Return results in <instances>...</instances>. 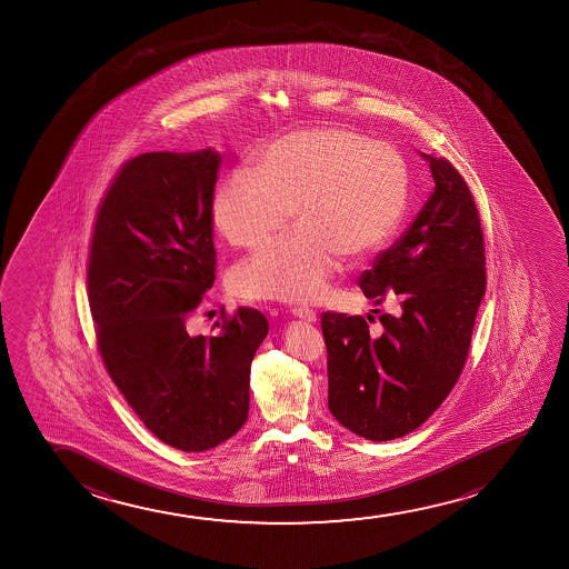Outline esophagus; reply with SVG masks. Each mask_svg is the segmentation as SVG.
I'll list each match as a JSON object with an SVG mask.
<instances>
[{"mask_svg": "<svg viewBox=\"0 0 569 569\" xmlns=\"http://www.w3.org/2000/svg\"><path fill=\"white\" fill-rule=\"evenodd\" d=\"M293 317L297 319L307 320V322H315L317 320V312L309 309V307H293V309H289Z\"/></svg>", "mask_w": 569, "mask_h": 569, "instance_id": "1", "label": "esophagus"}]
</instances>
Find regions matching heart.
<instances>
[{"label":"heart","mask_w":569,"mask_h":569,"mask_svg":"<svg viewBox=\"0 0 569 569\" xmlns=\"http://www.w3.org/2000/svg\"><path fill=\"white\" fill-rule=\"evenodd\" d=\"M410 174L405 157L385 141L343 128H305L260 149L250 171L219 180L211 218L229 244L252 249L234 266L231 286L247 299L315 301L340 257L379 249L405 216Z\"/></svg>","instance_id":"1"}]
</instances>
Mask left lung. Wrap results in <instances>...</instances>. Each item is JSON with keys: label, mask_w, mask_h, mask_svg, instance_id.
<instances>
[{"label": "left lung", "mask_w": 569, "mask_h": 569, "mask_svg": "<svg viewBox=\"0 0 569 569\" xmlns=\"http://www.w3.org/2000/svg\"><path fill=\"white\" fill-rule=\"evenodd\" d=\"M436 188L418 218L373 268L359 276L366 297H397L379 328L359 315L322 312L328 408L343 428L390 441L436 412L467 363L486 293V250L475 196L455 164L421 153ZM375 312H381L375 309Z\"/></svg>", "instance_id": "8db88e82"}]
</instances>
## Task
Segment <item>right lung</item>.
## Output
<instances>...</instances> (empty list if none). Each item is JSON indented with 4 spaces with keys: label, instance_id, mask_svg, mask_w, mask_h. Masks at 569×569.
Here are the masks:
<instances>
[{
    "label": "right lung",
    "instance_id": "obj_1",
    "mask_svg": "<svg viewBox=\"0 0 569 569\" xmlns=\"http://www.w3.org/2000/svg\"><path fill=\"white\" fill-rule=\"evenodd\" d=\"M221 156L153 151L126 161L102 196L87 264V297L104 369L163 443L208 451L249 416L250 363L268 335L239 307L218 335L188 320L216 281L211 196Z\"/></svg>",
    "mask_w": 569,
    "mask_h": 569
}]
</instances>
